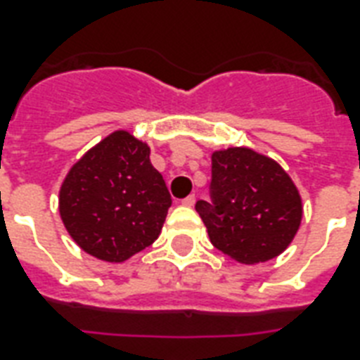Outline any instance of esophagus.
<instances>
[{"label": "esophagus", "mask_w": 360, "mask_h": 360, "mask_svg": "<svg viewBox=\"0 0 360 360\" xmlns=\"http://www.w3.org/2000/svg\"><path fill=\"white\" fill-rule=\"evenodd\" d=\"M181 203H183V205H186V207H192V205L196 203V196H194V194H191V196H186Z\"/></svg>", "instance_id": "34e87169"}]
</instances>
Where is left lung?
<instances>
[{"label":"left lung","mask_w":360,"mask_h":360,"mask_svg":"<svg viewBox=\"0 0 360 360\" xmlns=\"http://www.w3.org/2000/svg\"><path fill=\"white\" fill-rule=\"evenodd\" d=\"M211 162L213 203L198 202L196 211L214 248L243 265L280 256L302 220L301 194L290 174L250 147L217 149Z\"/></svg>","instance_id":"8db88e82"}]
</instances>
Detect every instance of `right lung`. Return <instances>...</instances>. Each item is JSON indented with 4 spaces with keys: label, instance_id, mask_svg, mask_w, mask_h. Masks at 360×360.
Wrapping results in <instances>:
<instances>
[{
    "label": "right lung",
    "instance_id": "obj_1",
    "mask_svg": "<svg viewBox=\"0 0 360 360\" xmlns=\"http://www.w3.org/2000/svg\"><path fill=\"white\" fill-rule=\"evenodd\" d=\"M149 153L147 141L129 130H114L65 175L59 217L89 256L124 263L160 236L172 196Z\"/></svg>",
    "mask_w": 360,
    "mask_h": 360
}]
</instances>
